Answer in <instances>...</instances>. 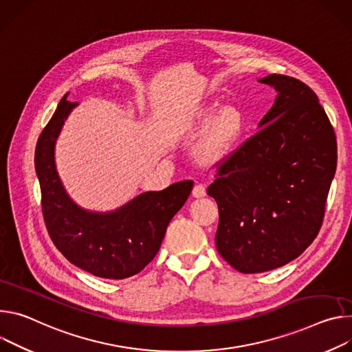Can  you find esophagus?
<instances>
[{
	"mask_svg": "<svg viewBox=\"0 0 352 352\" xmlns=\"http://www.w3.org/2000/svg\"><path fill=\"white\" fill-rule=\"evenodd\" d=\"M206 194H207V191H206V186H204V184H196V186H194L192 191H191V196H192L194 199L206 197Z\"/></svg>",
	"mask_w": 352,
	"mask_h": 352,
	"instance_id": "34e87169",
	"label": "esophagus"
}]
</instances>
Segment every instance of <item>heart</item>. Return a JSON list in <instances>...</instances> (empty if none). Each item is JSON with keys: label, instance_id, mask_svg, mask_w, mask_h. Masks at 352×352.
Masks as SVG:
<instances>
[{"label": "heart", "instance_id": "b5f03b06", "mask_svg": "<svg viewBox=\"0 0 352 352\" xmlns=\"http://www.w3.org/2000/svg\"><path fill=\"white\" fill-rule=\"evenodd\" d=\"M210 126V131L200 144V156L206 162H217L239 144L246 123L243 114L236 107H226L221 111V106L211 104L197 116L199 129L206 130Z\"/></svg>", "mask_w": 352, "mask_h": 352}]
</instances>
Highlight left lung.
I'll list each match as a JSON object with an SVG mask.
<instances>
[{
	"label": "left lung",
	"mask_w": 352,
	"mask_h": 352,
	"mask_svg": "<svg viewBox=\"0 0 352 352\" xmlns=\"http://www.w3.org/2000/svg\"><path fill=\"white\" fill-rule=\"evenodd\" d=\"M258 82L276 89L274 104L207 190L219 211L217 249L245 274L283 267L315 241L337 168L336 134L316 94L287 75Z\"/></svg>",
	"instance_id": "left-lung-1"
}]
</instances>
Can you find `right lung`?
<instances>
[{
    "mask_svg": "<svg viewBox=\"0 0 352 352\" xmlns=\"http://www.w3.org/2000/svg\"><path fill=\"white\" fill-rule=\"evenodd\" d=\"M60 100L34 151V169L42 190L49 235L74 265L92 276L123 280L140 272L160 252L166 228L190 196L192 182L183 180L161 191H145L107 212L85 210L69 196L56 166V141L78 103Z\"/></svg>",
    "mask_w": 352,
    "mask_h": 352,
    "instance_id": "obj_1",
    "label": "right lung"
}]
</instances>
